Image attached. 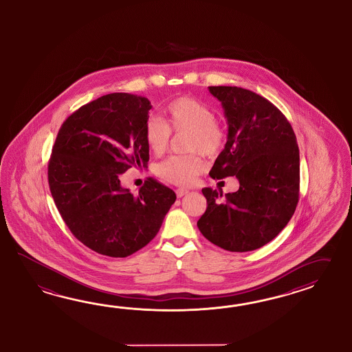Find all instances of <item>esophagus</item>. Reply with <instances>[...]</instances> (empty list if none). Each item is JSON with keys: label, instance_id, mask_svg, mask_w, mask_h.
I'll return each instance as SVG.
<instances>
[{"label": "esophagus", "instance_id": "obj_1", "mask_svg": "<svg viewBox=\"0 0 352 352\" xmlns=\"http://www.w3.org/2000/svg\"><path fill=\"white\" fill-rule=\"evenodd\" d=\"M190 190H186V188H178V190H175V193H177V197H183V196H186L187 193H188Z\"/></svg>", "mask_w": 352, "mask_h": 352}]
</instances>
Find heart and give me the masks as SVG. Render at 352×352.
<instances>
[{
  "label": "heart",
  "instance_id": "heart-1",
  "mask_svg": "<svg viewBox=\"0 0 352 352\" xmlns=\"http://www.w3.org/2000/svg\"><path fill=\"white\" fill-rule=\"evenodd\" d=\"M170 132L188 133L187 151L217 156L224 147V133L217 124V115L200 100L182 96L164 109L162 118L152 116L144 125V140L150 151L162 155L166 150ZM205 169L199 153L174 155L156 165V174L175 186H190Z\"/></svg>",
  "mask_w": 352,
  "mask_h": 352
}]
</instances>
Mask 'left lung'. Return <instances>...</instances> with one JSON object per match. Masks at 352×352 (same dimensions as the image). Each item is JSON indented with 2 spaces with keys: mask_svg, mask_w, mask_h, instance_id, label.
<instances>
[{
  "mask_svg": "<svg viewBox=\"0 0 352 352\" xmlns=\"http://www.w3.org/2000/svg\"><path fill=\"white\" fill-rule=\"evenodd\" d=\"M224 109L228 135L210 177H236L237 192L202 188L208 201L197 227L211 243L232 252L263 248L295 212L300 152L295 132L274 104L239 87H209Z\"/></svg>",
  "mask_w": 352,
  "mask_h": 352,
  "instance_id": "8db88e82",
  "label": "left lung"
}]
</instances>
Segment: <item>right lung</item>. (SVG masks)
<instances>
[{
	"mask_svg": "<svg viewBox=\"0 0 352 352\" xmlns=\"http://www.w3.org/2000/svg\"><path fill=\"white\" fill-rule=\"evenodd\" d=\"M151 107L141 96H102L67 118L52 147L48 184L57 210L70 232L101 255L126 257L144 248L177 199L153 178L135 196L120 184V174L147 166Z\"/></svg>",
	"mask_w": 352,
	"mask_h": 352,
	"instance_id": "right-lung-1",
	"label": "right lung"
}]
</instances>
